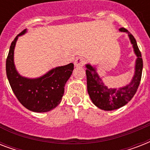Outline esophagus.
Listing matches in <instances>:
<instances>
[{"mask_svg": "<svg viewBox=\"0 0 150 150\" xmlns=\"http://www.w3.org/2000/svg\"><path fill=\"white\" fill-rule=\"evenodd\" d=\"M85 63H86V60L83 57H77L74 62L75 66H76V67H82L85 64Z\"/></svg>", "mask_w": 150, "mask_h": 150, "instance_id": "esophagus-1", "label": "esophagus"}]
</instances>
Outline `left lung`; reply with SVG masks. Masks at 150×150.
I'll list each match as a JSON object with an SVG mask.
<instances>
[{"label":"left lung","instance_id":"1","mask_svg":"<svg viewBox=\"0 0 150 150\" xmlns=\"http://www.w3.org/2000/svg\"><path fill=\"white\" fill-rule=\"evenodd\" d=\"M120 31L128 33L131 42L133 44L135 53L137 55L135 64V73L130 84L119 89H111L103 82L96 71L89 64L86 65L87 89L90 98L94 104L104 110H113L123 107L130 101L137 92L142 78V54L138 47L135 37L125 28H121Z\"/></svg>","mask_w":150,"mask_h":150}]
</instances>
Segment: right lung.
<instances>
[{
    "instance_id": "obj_1",
    "label": "right lung",
    "mask_w": 150,
    "mask_h": 150,
    "mask_svg": "<svg viewBox=\"0 0 150 150\" xmlns=\"http://www.w3.org/2000/svg\"><path fill=\"white\" fill-rule=\"evenodd\" d=\"M25 33L21 32L11 44L6 60V73L13 93L18 100L29 110L47 112L61 103L64 93V86L74 69V64L57 67L52 69L43 77L29 79L22 77L14 65V49L18 36Z\"/></svg>"
}]
</instances>
